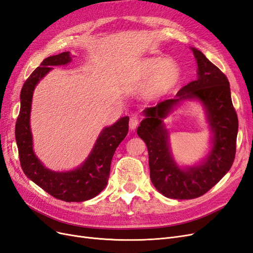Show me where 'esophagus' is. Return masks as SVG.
<instances>
[{
  "instance_id": "obj_1",
  "label": "esophagus",
  "mask_w": 253,
  "mask_h": 253,
  "mask_svg": "<svg viewBox=\"0 0 253 253\" xmlns=\"http://www.w3.org/2000/svg\"><path fill=\"white\" fill-rule=\"evenodd\" d=\"M139 121H140V119H139V117L137 115H133L132 117L129 118V128L130 129H135L139 124Z\"/></svg>"
}]
</instances>
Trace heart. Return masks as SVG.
Wrapping results in <instances>:
<instances>
[{"label": "heart", "instance_id": "heart-1", "mask_svg": "<svg viewBox=\"0 0 253 253\" xmlns=\"http://www.w3.org/2000/svg\"><path fill=\"white\" fill-rule=\"evenodd\" d=\"M140 80H147L146 92L151 97H158L175 88L181 80V70L176 62L161 56L142 59L135 69Z\"/></svg>", "mask_w": 253, "mask_h": 253}]
</instances>
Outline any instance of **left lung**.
I'll list each match as a JSON object with an SVG mask.
<instances>
[{
  "instance_id": "obj_1",
  "label": "left lung",
  "mask_w": 253,
  "mask_h": 253,
  "mask_svg": "<svg viewBox=\"0 0 253 253\" xmlns=\"http://www.w3.org/2000/svg\"><path fill=\"white\" fill-rule=\"evenodd\" d=\"M198 64L197 81L177 93L176 98L159 102L143 111L145 118L137 134L147 146L151 180L157 190L170 199L189 200L201 197L230 169L236 157L239 121L233 108L226 75L196 48H191ZM198 99L207 110L214 134L208 158L196 167L180 169L172 159L168 133L163 119L183 100Z\"/></svg>"
}]
</instances>
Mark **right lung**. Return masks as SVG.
Returning a JSON list of instances; mask_svg holds the SVG:
<instances>
[{
	"label": "right lung",
	"instance_id": "right-lung-1",
	"mask_svg": "<svg viewBox=\"0 0 253 253\" xmlns=\"http://www.w3.org/2000/svg\"><path fill=\"white\" fill-rule=\"evenodd\" d=\"M72 60L70 52L45 58L25 82L21 91V110L15 124V140L24 173L49 195L66 202H83L96 197L107 186L111 161L117 146L128 132V117L104 127L88 158L73 170L54 171L46 169L33 152L30 111L36 85L53 66Z\"/></svg>",
	"mask_w": 253,
	"mask_h": 253
}]
</instances>
